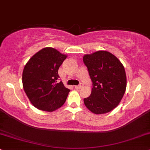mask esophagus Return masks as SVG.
Masks as SVG:
<instances>
[{"mask_svg":"<svg viewBox=\"0 0 150 150\" xmlns=\"http://www.w3.org/2000/svg\"><path fill=\"white\" fill-rule=\"evenodd\" d=\"M83 83H80V85H79V86H76L75 88L76 89H81V88H83Z\"/></svg>","mask_w":150,"mask_h":150,"instance_id":"esophagus-1","label":"esophagus"}]
</instances>
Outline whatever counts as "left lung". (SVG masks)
I'll return each instance as SVG.
<instances>
[{
  "label": "left lung",
  "instance_id": "8db88e82",
  "mask_svg": "<svg viewBox=\"0 0 150 150\" xmlns=\"http://www.w3.org/2000/svg\"><path fill=\"white\" fill-rule=\"evenodd\" d=\"M92 81L91 95L83 99L85 106L95 114H104L117 107L127 88V76L122 62L111 53L98 51L83 55Z\"/></svg>",
  "mask_w": 150,
  "mask_h": 150
}]
</instances>
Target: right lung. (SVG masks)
Segmentation results:
<instances>
[{
  "label": "right lung",
  "mask_w": 150,
  "mask_h": 150,
  "mask_svg": "<svg viewBox=\"0 0 150 150\" xmlns=\"http://www.w3.org/2000/svg\"><path fill=\"white\" fill-rule=\"evenodd\" d=\"M67 55L52 47L39 51L25 64L22 74L23 88L30 103L39 110L53 112L65 102L70 90L60 78L58 69Z\"/></svg>",
  "instance_id": "obj_1"
}]
</instances>
